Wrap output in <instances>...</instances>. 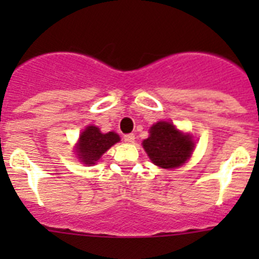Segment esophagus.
Wrapping results in <instances>:
<instances>
[{"label": "esophagus", "instance_id": "34e87169", "mask_svg": "<svg viewBox=\"0 0 259 259\" xmlns=\"http://www.w3.org/2000/svg\"><path fill=\"white\" fill-rule=\"evenodd\" d=\"M124 143H127V144H134V143H135V135H134V134L125 135V136H124Z\"/></svg>", "mask_w": 259, "mask_h": 259}]
</instances>
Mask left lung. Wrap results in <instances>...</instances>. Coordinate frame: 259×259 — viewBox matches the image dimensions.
<instances>
[{
    "label": "left lung",
    "mask_w": 259,
    "mask_h": 259,
    "mask_svg": "<svg viewBox=\"0 0 259 259\" xmlns=\"http://www.w3.org/2000/svg\"><path fill=\"white\" fill-rule=\"evenodd\" d=\"M149 137L143 141V146L150 161L162 168H176L191 158L194 141L191 135L179 131L172 123H155L150 127Z\"/></svg>",
    "instance_id": "8db88e82"
}]
</instances>
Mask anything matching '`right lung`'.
Returning a JSON list of instances; mask_svg holds the SVG:
<instances>
[{"mask_svg": "<svg viewBox=\"0 0 259 259\" xmlns=\"http://www.w3.org/2000/svg\"><path fill=\"white\" fill-rule=\"evenodd\" d=\"M119 141H120V137L115 132L102 134L100 128L96 125H88L80 134L75 150H76L80 162L92 166V164H96V162L102 157L105 152H107L114 144Z\"/></svg>", "mask_w": 259, "mask_h": 259, "instance_id": "right-lung-1", "label": "right lung"}]
</instances>
